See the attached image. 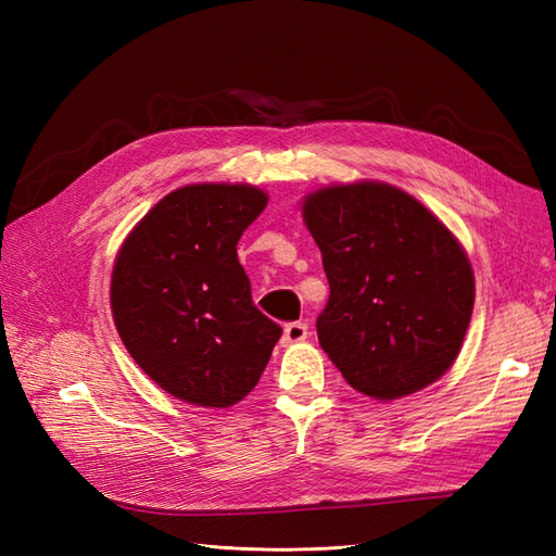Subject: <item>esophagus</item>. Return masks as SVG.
I'll list each match as a JSON object with an SVG mask.
<instances>
[{"mask_svg": "<svg viewBox=\"0 0 556 556\" xmlns=\"http://www.w3.org/2000/svg\"><path fill=\"white\" fill-rule=\"evenodd\" d=\"M308 339V325L305 323H289L285 327V344H299V341Z\"/></svg>", "mask_w": 556, "mask_h": 556, "instance_id": "obj_1", "label": "esophagus"}]
</instances>
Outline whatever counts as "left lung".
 I'll list each match as a JSON object with an SVG mask.
<instances>
[{
  "mask_svg": "<svg viewBox=\"0 0 556 556\" xmlns=\"http://www.w3.org/2000/svg\"><path fill=\"white\" fill-rule=\"evenodd\" d=\"M329 301L320 346L365 396L392 401L452 368L476 301L456 236L416 198L380 181L327 186L303 200Z\"/></svg>",
  "mask_w": 556,
  "mask_h": 556,
  "instance_id": "8db88e82",
  "label": "left lung"
}]
</instances>
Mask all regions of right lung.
<instances>
[{
  "instance_id": "add662e5",
  "label": "right lung",
  "mask_w": 556,
  "mask_h": 556,
  "mask_svg": "<svg viewBox=\"0 0 556 556\" xmlns=\"http://www.w3.org/2000/svg\"><path fill=\"white\" fill-rule=\"evenodd\" d=\"M265 205L267 193L248 184L184 186L136 224L116 255V332L150 380L186 404L233 406L281 337L255 308L236 255Z\"/></svg>"
}]
</instances>
